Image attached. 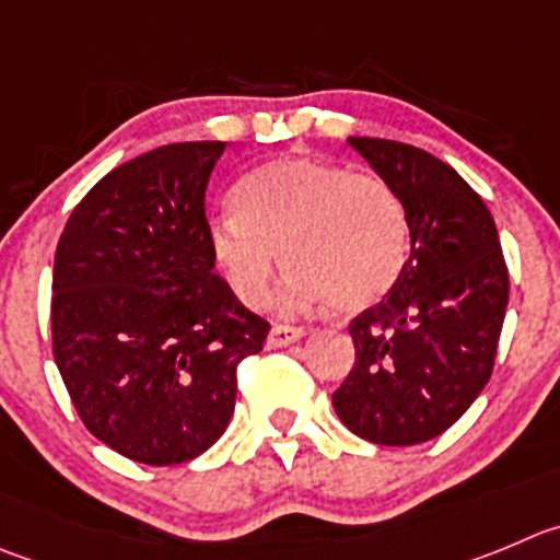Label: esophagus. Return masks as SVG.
Wrapping results in <instances>:
<instances>
[{
  "label": "esophagus",
  "instance_id": "esophagus-1",
  "mask_svg": "<svg viewBox=\"0 0 560 560\" xmlns=\"http://www.w3.org/2000/svg\"><path fill=\"white\" fill-rule=\"evenodd\" d=\"M305 338V329L302 327H291V324H275L266 335V346L269 349H283V346L294 343V340Z\"/></svg>",
  "mask_w": 560,
  "mask_h": 560
}]
</instances>
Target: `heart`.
<instances>
[{
  "instance_id": "1",
  "label": "heart",
  "mask_w": 560,
  "mask_h": 560,
  "mask_svg": "<svg viewBox=\"0 0 560 560\" xmlns=\"http://www.w3.org/2000/svg\"><path fill=\"white\" fill-rule=\"evenodd\" d=\"M209 247L238 300L264 307L277 269H294L291 307L376 305L401 277L409 225L393 186L374 173L285 156L238 184L236 211L209 222Z\"/></svg>"
}]
</instances>
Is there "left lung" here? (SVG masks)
Wrapping results in <instances>:
<instances>
[{"label":"left lung","instance_id":"left-lung-1","mask_svg":"<svg viewBox=\"0 0 560 560\" xmlns=\"http://www.w3.org/2000/svg\"><path fill=\"white\" fill-rule=\"evenodd\" d=\"M349 145L401 200L409 258L385 300L349 324L354 369L332 407L369 443L418 445L451 429L492 376L509 269L492 214L451 164L376 137Z\"/></svg>","mask_w":560,"mask_h":560}]
</instances>
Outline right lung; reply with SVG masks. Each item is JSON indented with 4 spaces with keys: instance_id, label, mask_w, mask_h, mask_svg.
I'll return each mask as SVG.
<instances>
[{
    "instance_id": "add662e5",
    "label": "right lung",
    "mask_w": 560,
    "mask_h": 560,
    "mask_svg": "<svg viewBox=\"0 0 560 560\" xmlns=\"http://www.w3.org/2000/svg\"><path fill=\"white\" fill-rule=\"evenodd\" d=\"M222 151L175 142L120 164L57 244L55 363L90 434L140 465H180L220 440L236 365L269 332L214 275L206 186Z\"/></svg>"
}]
</instances>
